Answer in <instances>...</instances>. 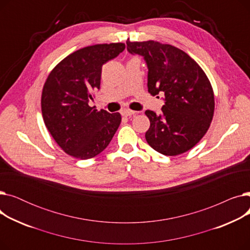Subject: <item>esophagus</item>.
<instances>
[{
	"label": "esophagus",
	"mask_w": 250,
	"mask_h": 250,
	"mask_svg": "<svg viewBox=\"0 0 250 250\" xmlns=\"http://www.w3.org/2000/svg\"><path fill=\"white\" fill-rule=\"evenodd\" d=\"M121 113H122L123 116H130V115L136 114V111L127 109V108H125V109H123V110L121 111Z\"/></svg>",
	"instance_id": "esophagus-1"
}]
</instances>
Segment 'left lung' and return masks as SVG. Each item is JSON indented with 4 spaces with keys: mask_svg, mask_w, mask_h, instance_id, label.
I'll list each match as a JSON object with an SVG mask.
<instances>
[{
    "mask_svg": "<svg viewBox=\"0 0 250 250\" xmlns=\"http://www.w3.org/2000/svg\"><path fill=\"white\" fill-rule=\"evenodd\" d=\"M129 54L140 55L148 67V91L164 92L161 114L146 110L149 145L166 156L190 150L206 135L215 109L214 91L203 69L187 52L170 44L126 42Z\"/></svg>",
    "mask_w": 250,
    "mask_h": 250,
    "instance_id": "1",
    "label": "left lung"
}]
</instances>
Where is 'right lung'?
I'll return each instance as SVG.
<instances>
[{"label":"right lung","mask_w":250,"mask_h":250,"mask_svg":"<svg viewBox=\"0 0 250 250\" xmlns=\"http://www.w3.org/2000/svg\"><path fill=\"white\" fill-rule=\"evenodd\" d=\"M125 43L86 46L64 58L52 70L42 94V112L48 132L67 154L90 159L112 140L122 122L118 112L89 106L100 88L102 65L116 58Z\"/></svg>","instance_id":"add662e5"}]
</instances>
